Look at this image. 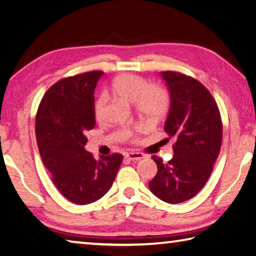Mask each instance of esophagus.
<instances>
[{
	"label": "esophagus",
	"instance_id": "34e87169",
	"mask_svg": "<svg viewBox=\"0 0 256 256\" xmlns=\"http://www.w3.org/2000/svg\"><path fill=\"white\" fill-rule=\"evenodd\" d=\"M125 158L130 160V161H140V160L145 158V155L143 153H138V152H131L125 155Z\"/></svg>",
	"mask_w": 256,
	"mask_h": 256
}]
</instances>
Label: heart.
I'll return each instance as SVG.
<instances>
[{
	"instance_id": "1",
	"label": "heart",
	"mask_w": 256,
	"mask_h": 256,
	"mask_svg": "<svg viewBox=\"0 0 256 256\" xmlns=\"http://www.w3.org/2000/svg\"><path fill=\"white\" fill-rule=\"evenodd\" d=\"M112 92L128 102H134L136 111L148 120H158L168 113L170 108V95L166 90L156 84L148 85L144 78L136 74H122L114 80L111 85ZM104 95H100L94 102V116L100 121L103 118L105 108ZM141 128L138 131H141ZM123 136L136 141L134 131H124Z\"/></svg>"
}]
</instances>
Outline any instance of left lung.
Wrapping results in <instances>:
<instances>
[{"label": "left lung", "instance_id": "1", "mask_svg": "<svg viewBox=\"0 0 256 256\" xmlns=\"http://www.w3.org/2000/svg\"><path fill=\"white\" fill-rule=\"evenodd\" d=\"M162 76L171 95L164 131L176 141L168 163L152 156L158 173L148 188L162 201L176 204L195 196L208 182L221 150L223 124L216 102L201 82L175 71Z\"/></svg>", "mask_w": 256, "mask_h": 256}]
</instances>
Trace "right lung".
I'll list each match as a JSON object with an SVG mask.
<instances>
[{
  "mask_svg": "<svg viewBox=\"0 0 256 256\" xmlns=\"http://www.w3.org/2000/svg\"><path fill=\"white\" fill-rule=\"evenodd\" d=\"M102 74L92 71L60 80L44 94L35 116L43 164L58 192L78 205L106 194L123 161L120 153L96 161L84 150L86 132L95 126L93 94Z\"/></svg>",
  "mask_w": 256,
  "mask_h": 256,
  "instance_id": "1",
  "label": "right lung"
}]
</instances>
